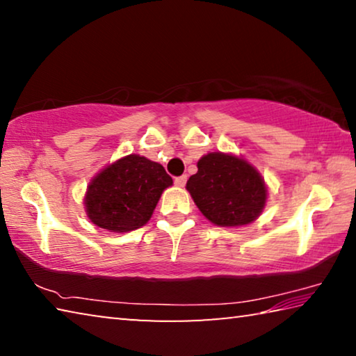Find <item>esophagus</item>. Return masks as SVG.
Instances as JSON below:
<instances>
[{
  "label": "esophagus",
  "instance_id": "1",
  "mask_svg": "<svg viewBox=\"0 0 356 356\" xmlns=\"http://www.w3.org/2000/svg\"><path fill=\"white\" fill-rule=\"evenodd\" d=\"M174 184H176L177 186H185V184H186V176L176 177V179H174Z\"/></svg>",
  "mask_w": 356,
  "mask_h": 356
}]
</instances>
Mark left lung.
Returning <instances> with one entry per match:
<instances>
[{
	"label": "left lung",
	"instance_id": "obj_1",
	"mask_svg": "<svg viewBox=\"0 0 356 356\" xmlns=\"http://www.w3.org/2000/svg\"><path fill=\"white\" fill-rule=\"evenodd\" d=\"M201 213L216 226H245L262 213L267 186L254 166L242 156L210 152L197 161L186 182Z\"/></svg>",
	"mask_w": 356,
	"mask_h": 356
}]
</instances>
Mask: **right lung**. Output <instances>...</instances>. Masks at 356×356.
<instances>
[{"label": "right lung", "instance_id": "obj_1", "mask_svg": "<svg viewBox=\"0 0 356 356\" xmlns=\"http://www.w3.org/2000/svg\"><path fill=\"white\" fill-rule=\"evenodd\" d=\"M172 185L165 168L130 154L104 168L88 185L84 209L95 226L129 232L146 225L161 193Z\"/></svg>", "mask_w": 356, "mask_h": 356}]
</instances>
